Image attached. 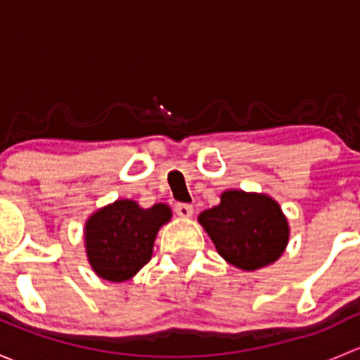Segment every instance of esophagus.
Here are the masks:
<instances>
[{"mask_svg": "<svg viewBox=\"0 0 360 360\" xmlns=\"http://www.w3.org/2000/svg\"><path fill=\"white\" fill-rule=\"evenodd\" d=\"M176 214L181 217H191L193 216V207L190 203H176Z\"/></svg>", "mask_w": 360, "mask_h": 360, "instance_id": "34e87169", "label": "esophagus"}]
</instances>
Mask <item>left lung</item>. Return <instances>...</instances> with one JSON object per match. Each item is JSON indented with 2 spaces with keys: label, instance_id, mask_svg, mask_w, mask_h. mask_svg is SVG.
I'll return each instance as SVG.
<instances>
[{
  "label": "left lung",
  "instance_id": "obj_1",
  "mask_svg": "<svg viewBox=\"0 0 360 360\" xmlns=\"http://www.w3.org/2000/svg\"><path fill=\"white\" fill-rule=\"evenodd\" d=\"M198 223L221 257L245 271L277 261L289 242L288 217L264 193L226 190L219 205L203 210Z\"/></svg>",
  "mask_w": 360,
  "mask_h": 360
}]
</instances>
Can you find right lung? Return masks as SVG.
<instances>
[{
  "label": "right lung",
  "instance_id": "1",
  "mask_svg": "<svg viewBox=\"0 0 360 360\" xmlns=\"http://www.w3.org/2000/svg\"><path fill=\"white\" fill-rule=\"evenodd\" d=\"M170 217L172 210L165 203L143 209L129 198L94 212L85 223V250L92 270L110 282L132 278L151 259L158 230Z\"/></svg>",
  "mask_w": 360,
  "mask_h": 360
}]
</instances>
